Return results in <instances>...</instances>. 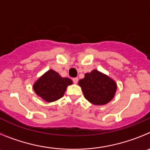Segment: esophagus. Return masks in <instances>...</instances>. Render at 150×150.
Returning a JSON list of instances; mask_svg holds the SVG:
<instances>
[{"label": "esophagus", "instance_id": "obj_1", "mask_svg": "<svg viewBox=\"0 0 150 150\" xmlns=\"http://www.w3.org/2000/svg\"><path fill=\"white\" fill-rule=\"evenodd\" d=\"M72 81H73V83L75 84H76V83H78V78H72Z\"/></svg>", "mask_w": 150, "mask_h": 150}]
</instances>
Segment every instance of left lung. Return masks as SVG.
I'll list each match as a JSON object with an SVG mask.
<instances>
[{
    "instance_id": "1",
    "label": "left lung",
    "mask_w": 150,
    "mask_h": 150,
    "mask_svg": "<svg viewBox=\"0 0 150 150\" xmlns=\"http://www.w3.org/2000/svg\"><path fill=\"white\" fill-rule=\"evenodd\" d=\"M86 99L95 105H103L112 100L115 93L117 85L107 75L98 70L86 73L78 83Z\"/></svg>"
}]
</instances>
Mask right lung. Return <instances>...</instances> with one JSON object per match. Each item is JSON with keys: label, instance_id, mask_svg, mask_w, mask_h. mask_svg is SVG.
<instances>
[{"label": "right lung", "instance_id": "add662e5", "mask_svg": "<svg viewBox=\"0 0 150 150\" xmlns=\"http://www.w3.org/2000/svg\"><path fill=\"white\" fill-rule=\"evenodd\" d=\"M72 83L67 78H62L57 72L50 69L40 77L33 86L36 94L48 102H54L62 97L67 87Z\"/></svg>", "mask_w": 150, "mask_h": 150}]
</instances>
